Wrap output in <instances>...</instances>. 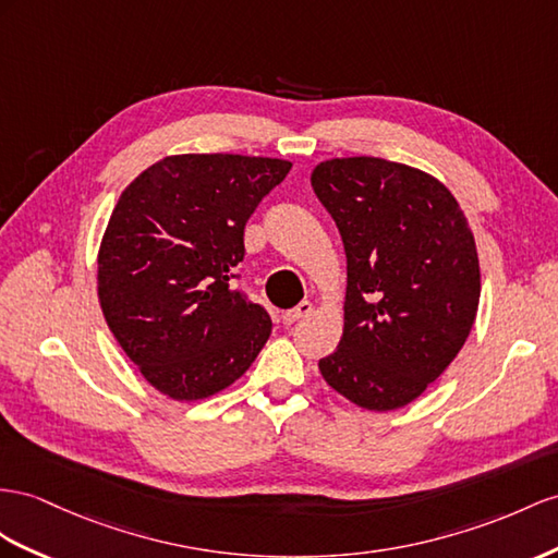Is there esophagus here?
Instances as JSON below:
<instances>
[{"mask_svg": "<svg viewBox=\"0 0 558 558\" xmlns=\"http://www.w3.org/2000/svg\"><path fill=\"white\" fill-rule=\"evenodd\" d=\"M311 311H313V304H311V302H302V304H296L294 308H290V311H284V313H282V323H284V325H292V323H296L299 318L308 316Z\"/></svg>", "mask_w": 558, "mask_h": 558, "instance_id": "1", "label": "esophagus"}]
</instances>
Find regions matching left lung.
Returning <instances> with one entry per match:
<instances>
[{"label": "left lung", "mask_w": 558, "mask_h": 558, "mask_svg": "<svg viewBox=\"0 0 558 558\" xmlns=\"http://www.w3.org/2000/svg\"><path fill=\"white\" fill-rule=\"evenodd\" d=\"M347 252L344 332L323 379L365 410L420 398L476 320L474 233L436 177L381 157H332L311 171Z\"/></svg>", "instance_id": "obj_1"}]
</instances>
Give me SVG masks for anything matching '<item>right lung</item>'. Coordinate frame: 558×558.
I'll use <instances>...</instances> for the list:
<instances>
[{"mask_svg":"<svg viewBox=\"0 0 558 558\" xmlns=\"http://www.w3.org/2000/svg\"><path fill=\"white\" fill-rule=\"evenodd\" d=\"M292 162L169 155L122 191L98 247V302L150 387L203 401L247 373L270 316L235 290L245 223Z\"/></svg>","mask_w":558,"mask_h":558,"instance_id":"add662e5","label":"right lung"}]
</instances>
